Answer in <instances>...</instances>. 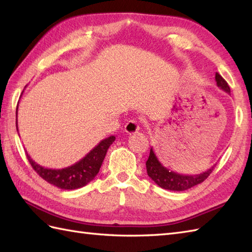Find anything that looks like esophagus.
<instances>
[{"mask_svg": "<svg viewBox=\"0 0 252 252\" xmlns=\"http://www.w3.org/2000/svg\"><path fill=\"white\" fill-rule=\"evenodd\" d=\"M138 130H140V126H138V123L134 120H130L125 126V131L127 134H134Z\"/></svg>", "mask_w": 252, "mask_h": 252, "instance_id": "1", "label": "esophagus"}]
</instances>
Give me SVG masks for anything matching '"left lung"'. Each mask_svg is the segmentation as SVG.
<instances>
[{"label": "left lung", "instance_id": "1", "mask_svg": "<svg viewBox=\"0 0 252 252\" xmlns=\"http://www.w3.org/2000/svg\"><path fill=\"white\" fill-rule=\"evenodd\" d=\"M216 82L218 87L223 90L224 92L228 94L231 93L227 82L218 72L216 73ZM215 167L216 164L205 171V172L195 175L176 173L174 171H171L163 167V164L159 161L153 148H151V153H149V157L146 161V169L149 178L161 189L174 191H183L202 183L210 175Z\"/></svg>", "mask_w": 252, "mask_h": 252}]
</instances>
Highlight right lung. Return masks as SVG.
<instances>
[{
  "instance_id": "1",
  "label": "right lung",
  "mask_w": 252,
  "mask_h": 252,
  "mask_svg": "<svg viewBox=\"0 0 252 252\" xmlns=\"http://www.w3.org/2000/svg\"><path fill=\"white\" fill-rule=\"evenodd\" d=\"M17 112L18 105L17 109H16V117H17ZM16 127H17L18 132L17 120H16ZM115 135L104 138L87 156L79 160L74 164L69 165V167L63 169H49L42 167V165L37 164L34 160H32L28 153H27V158H28L30 164L34 169L35 172L42 179L49 182L50 184L62 189H80V187L85 186L91 181L94 180L96 174L99 172L100 165L104 161L107 151H108L109 146L115 142Z\"/></svg>"
}]
</instances>
